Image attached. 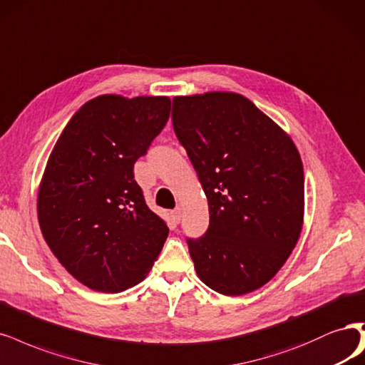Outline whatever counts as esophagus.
I'll list each match as a JSON object with an SVG mask.
<instances>
[{
  "instance_id": "1",
  "label": "esophagus",
  "mask_w": 365,
  "mask_h": 365,
  "mask_svg": "<svg viewBox=\"0 0 365 365\" xmlns=\"http://www.w3.org/2000/svg\"><path fill=\"white\" fill-rule=\"evenodd\" d=\"M170 215H172V219H173L175 223H180L181 215H182V208H181V207H177L175 210H172Z\"/></svg>"
}]
</instances>
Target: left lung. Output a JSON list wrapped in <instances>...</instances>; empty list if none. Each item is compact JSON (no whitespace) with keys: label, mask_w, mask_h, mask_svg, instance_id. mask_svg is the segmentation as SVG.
<instances>
[{"label":"left lung","mask_w":365,"mask_h":365,"mask_svg":"<svg viewBox=\"0 0 365 365\" xmlns=\"http://www.w3.org/2000/svg\"><path fill=\"white\" fill-rule=\"evenodd\" d=\"M173 131L208 199L210 226L187 238L199 279L242 296L267 284L304 223V166L293 140L247 98L177 96Z\"/></svg>","instance_id":"8db88e82"}]
</instances>
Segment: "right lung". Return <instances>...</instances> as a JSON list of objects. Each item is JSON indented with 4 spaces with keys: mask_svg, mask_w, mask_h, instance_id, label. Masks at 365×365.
Returning <instances> with one entry per match:
<instances>
[{
    "mask_svg": "<svg viewBox=\"0 0 365 365\" xmlns=\"http://www.w3.org/2000/svg\"><path fill=\"white\" fill-rule=\"evenodd\" d=\"M169 115L168 96H98L49 155L37 196L41 230L61 266L92 290L139 284L166 242L168 225L146 205L133 169Z\"/></svg>",
    "mask_w": 365,
    "mask_h": 365,
    "instance_id": "add662e5",
    "label": "right lung"
}]
</instances>
